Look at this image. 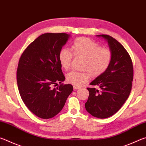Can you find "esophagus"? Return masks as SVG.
Wrapping results in <instances>:
<instances>
[{
	"label": "esophagus",
	"mask_w": 146,
	"mask_h": 146,
	"mask_svg": "<svg viewBox=\"0 0 146 146\" xmlns=\"http://www.w3.org/2000/svg\"><path fill=\"white\" fill-rule=\"evenodd\" d=\"M79 88H80V87H78V86H73L74 90H78Z\"/></svg>",
	"instance_id": "34e87169"
}]
</instances>
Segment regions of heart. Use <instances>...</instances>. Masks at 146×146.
<instances>
[{
    "instance_id": "b5f03b06",
    "label": "heart",
    "mask_w": 146,
    "mask_h": 146,
    "mask_svg": "<svg viewBox=\"0 0 146 146\" xmlns=\"http://www.w3.org/2000/svg\"><path fill=\"white\" fill-rule=\"evenodd\" d=\"M73 55L85 58L83 69L88 71L79 72L72 71L66 74L67 82L74 86H80L90 78V72L93 76H98L108 70L112 60L111 52L108 49L87 38H78L71 46V51L63 48L58 53V60L64 70L70 68ZM89 70L90 71H88Z\"/></svg>"
}]
</instances>
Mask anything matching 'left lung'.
I'll return each mask as SVG.
<instances>
[{
  "label": "left lung",
  "instance_id": "1",
  "mask_svg": "<svg viewBox=\"0 0 146 146\" xmlns=\"http://www.w3.org/2000/svg\"><path fill=\"white\" fill-rule=\"evenodd\" d=\"M108 42L112 60L107 70L90 84L100 91L88 88L90 92L85 104L87 111L95 117L106 118L117 113L129 97L132 87L133 67L127 51L120 42L107 35H98Z\"/></svg>",
  "mask_w": 146,
  "mask_h": 146
}]
</instances>
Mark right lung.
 Masks as SVG:
<instances>
[{
  "mask_svg": "<svg viewBox=\"0 0 146 146\" xmlns=\"http://www.w3.org/2000/svg\"><path fill=\"white\" fill-rule=\"evenodd\" d=\"M70 37L63 33L41 35L20 58L17 71L20 95L27 108L43 119L60 113L73 90L72 85L62 84L65 76L58 60V53ZM57 82L60 86L51 88Z\"/></svg>",
  "mask_w": 146,
  "mask_h": 146,
  "instance_id": "1",
  "label": "right lung"
}]
</instances>
